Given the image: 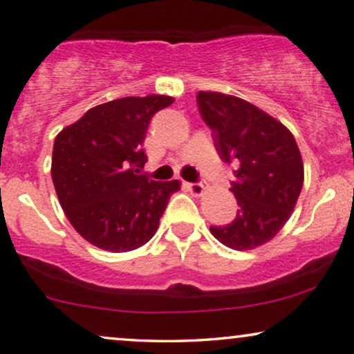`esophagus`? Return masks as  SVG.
Here are the masks:
<instances>
[{
    "label": "esophagus",
    "instance_id": "34e87169",
    "mask_svg": "<svg viewBox=\"0 0 354 354\" xmlns=\"http://www.w3.org/2000/svg\"><path fill=\"white\" fill-rule=\"evenodd\" d=\"M188 189L193 196H201L204 193L203 183H188Z\"/></svg>",
    "mask_w": 354,
    "mask_h": 354
}]
</instances>
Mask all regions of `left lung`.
Returning a JSON list of instances; mask_svg holds the SVG:
<instances>
[{
    "label": "left lung",
    "instance_id": "8db88e82",
    "mask_svg": "<svg viewBox=\"0 0 354 354\" xmlns=\"http://www.w3.org/2000/svg\"><path fill=\"white\" fill-rule=\"evenodd\" d=\"M198 107L219 156L236 165V219L211 225V234L234 250L263 245L290 219L304 186L299 145L283 123L239 97L201 91Z\"/></svg>",
    "mask_w": 354,
    "mask_h": 354
}]
</instances>
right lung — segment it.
Returning a JSON list of instances; mask_svg holds the SVG:
<instances>
[{
	"mask_svg": "<svg viewBox=\"0 0 354 354\" xmlns=\"http://www.w3.org/2000/svg\"><path fill=\"white\" fill-rule=\"evenodd\" d=\"M168 95L123 97L87 110L55 136L50 174L69 223L109 252H129L155 236L180 181L136 174L147 163L142 145L151 117Z\"/></svg>",
	"mask_w": 354,
	"mask_h": 354,
	"instance_id": "obj_1",
	"label": "right lung"
}]
</instances>
